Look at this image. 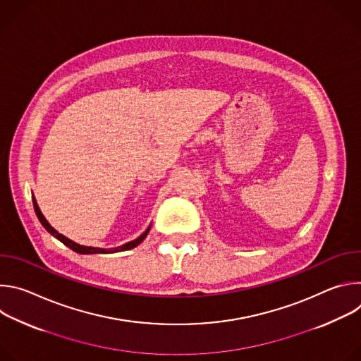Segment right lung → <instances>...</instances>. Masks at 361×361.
Segmentation results:
<instances>
[{"mask_svg":"<svg viewBox=\"0 0 361 361\" xmlns=\"http://www.w3.org/2000/svg\"><path fill=\"white\" fill-rule=\"evenodd\" d=\"M32 202H34V210H35V214H37V217H38L39 223L45 227V230H47L49 234H53L56 238H59L63 244H66L67 247H70L73 251L80 252V254H109V252H117V251L131 250V248L137 247L140 243H142V240L147 237V234H148V231H149V227H148V228H147V230H145V231H144L138 238H135V240H133V241H130V243H127V244H123V245H120V247H116V248L87 247V245H81V244H78V243H74L73 240H70V238H67L66 235L60 234L54 227H51V226H49V223L45 220V217L42 216V213H41V210H39L38 204H37V201H35V198H34V197H32Z\"/></svg>","mask_w":361,"mask_h":361,"instance_id":"right-lung-1","label":"right lung"}]
</instances>
